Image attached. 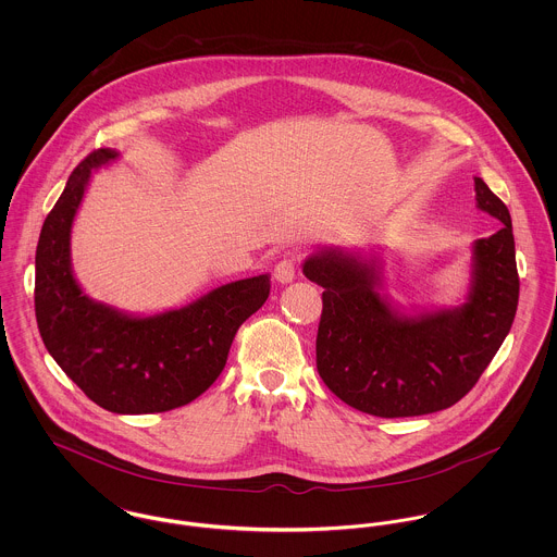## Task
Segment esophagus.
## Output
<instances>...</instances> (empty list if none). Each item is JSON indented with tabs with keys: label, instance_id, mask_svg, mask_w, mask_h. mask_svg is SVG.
I'll use <instances>...</instances> for the list:
<instances>
[{
	"label": "esophagus",
	"instance_id": "34e87169",
	"mask_svg": "<svg viewBox=\"0 0 557 557\" xmlns=\"http://www.w3.org/2000/svg\"><path fill=\"white\" fill-rule=\"evenodd\" d=\"M274 278L281 283V285H287L296 278V263L294 259H283L276 263L274 268Z\"/></svg>",
	"mask_w": 557,
	"mask_h": 557
}]
</instances>
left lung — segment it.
I'll list each match as a JSON object with an SVG mask.
<instances>
[{
    "mask_svg": "<svg viewBox=\"0 0 557 557\" xmlns=\"http://www.w3.org/2000/svg\"><path fill=\"white\" fill-rule=\"evenodd\" d=\"M476 208L504 227L474 239L470 283L455 307H400L380 248L321 246L302 263L323 287L318 371L347 405L380 418L422 416L466 397L510 332L519 274L508 208L474 177Z\"/></svg>",
    "mask_w": 557,
    "mask_h": 557,
    "instance_id": "8db88e82",
    "label": "left lung"
}]
</instances>
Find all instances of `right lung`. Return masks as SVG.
Masks as SVG:
<instances>
[{
  "label": "right lung",
  "instance_id": "add662e5",
  "mask_svg": "<svg viewBox=\"0 0 557 557\" xmlns=\"http://www.w3.org/2000/svg\"><path fill=\"white\" fill-rule=\"evenodd\" d=\"M117 160L113 148L91 152L49 212L36 248V321L47 351L96 405L128 416L159 413L216 382L239 325L270 296V274L150 315L87 296L73 270V225L91 173Z\"/></svg>",
  "mask_w": 557,
  "mask_h": 557
}]
</instances>
